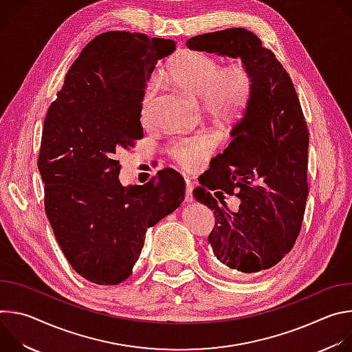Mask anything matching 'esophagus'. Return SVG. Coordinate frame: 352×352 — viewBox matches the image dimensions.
I'll list each match as a JSON object with an SVG mask.
<instances>
[{
  "mask_svg": "<svg viewBox=\"0 0 352 352\" xmlns=\"http://www.w3.org/2000/svg\"><path fill=\"white\" fill-rule=\"evenodd\" d=\"M185 189H186V193H185V202L190 204L193 200V184L189 181V179H185Z\"/></svg>",
  "mask_w": 352,
  "mask_h": 352,
  "instance_id": "esophagus-1",
  "label": "esophagus"
}]
</instances>
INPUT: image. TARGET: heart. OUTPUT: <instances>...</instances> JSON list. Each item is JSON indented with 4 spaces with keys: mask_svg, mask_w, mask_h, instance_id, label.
<instances>
[{
    "mask_svg": "<svg viewBox=\"0 0 352 352\" xmlns=\"http://www.w3.org/2000/svg\"><path fill=\"white\" fill-rule=\"evenodd\" d=\"M163 79L204 103V109L220 122H235L246 111L254 94V76L245 65L227 68L212 56L185 50L171 63ZM156 86L148 85L143 97V114L152 104ZM216 139L210 133L179 138L171 147V156L182 167L195 170L210 156Z\"/></svg>",
    "mask_w": 352,
    "mask_h": 352,
    "instance_id": "b5f03b06",
    "label": "heart"
}]
</instances>
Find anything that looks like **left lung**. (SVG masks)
Segmentation results:
<instances>
[{"label": "left lung", "instance_id": "1", "mask_svg": "<svg viewBox=\"0 0 352 352\" xmlns=\"http://www.w3.org/2000/svg\"><path fill=\"white\" fill-rule=\"evenodd\" d=\"M186 47L239 58L254 76L252 98L230 132V144L193 189L197 202L214 210L216 226L209 235L214 256L224 270L246 278L277 265L302 226L307 122L289 75L255 33L232 28L197 34ZM224 192L240 199L238 211L226 208Z\"/></svg>", "mask_w": 352, "mask_h": 352}]
</instances>
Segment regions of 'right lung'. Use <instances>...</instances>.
<instances>
[{"mask_svg": "<svg viewBox=\"0 0 352 352\" xmlns=\"http://www.w3.org/2000/svg\"><path fill=\"white\" fill-rule=\"evenodd\" d=\"M175 41L140 33L94 37L71 65L44 120L38 173L56 239L83 278L116 285L139 259L147 228L179 208L185 181L166 168L124 186L116 155L143 138L146 83Z\"/></svg>", "mask_w": 352, "mask_h": 352, "instance_id": "obj_1", "label": "right lung"}]
</instances>
